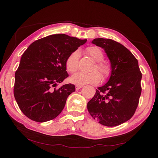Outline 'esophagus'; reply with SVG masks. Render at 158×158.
Masks as SVG:
<instances>
[{"instance_id": "34e87169", "label": "esophagus", "mask_w": 158, "mask_h": 158, "mask_svg": "<svg viewBox=\"0 0 158 158\" xmlns=\"http://www.w3.org/2000/svg\"><path fill=\"white\" fill-rule=\"evenodd\" d=\"M82 85H77L76 86H75V89L76 90H79V89H81V88H82Z\"/></svg>"}]
</instances>
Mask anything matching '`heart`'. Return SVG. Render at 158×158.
Listing matches in <instances>:
<instances>
[{"mask_svg":"<svg viewBox=\"0 0 158 158\" xmlns=\"http://www.w3.org/2000/svg\"><path fill=\"white\" fill-rule=\"evenodd\" d=\"M86 52L91 58L95 60L96 65L93 67V71L84 73H77L70 77V81L73 83L78 85L88 84V83H96L100 81L101 77L103 79H106L110 75L111 69L109 64L102 62L104 59L103 52L98 47L92 46L86 49ZM80 52L79 50H75L68 56L66 60V68L67 71L70 73H74L77 71L79 67V60ZM96 69H98L102 75Z\"/></svg>","mask_w":158,"mask_h":158,"instance_id":"obj_1","label":"heart"}]
</instances>
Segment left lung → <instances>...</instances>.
<instances>
[{
	"label": "left lung",
	"instance_id": "8db88e82",
	"mask_svg": "<svg viewBox=\"0 0 158 158\" xmlns=\"http://www.w3.org/2000/svg\"><path fill=\"white\" fill-rule=\"evenodd\" d=\"M92 43L105 50L111 73L108 82L98 88L88 102V110L102 125L119 126L134 115L139 105L142 74L138 60L126 47L113 40L98 38Z\"/></svg>",
	"mask_w": 158,
	"mask_h": 158
}]
</instances>
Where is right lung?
<instances>
[{
	"instance_id": "1",
	"label": "right lung",
	"mask_w": 158,
	"mask_h": 158,
	"mask_svg": "<svg viewBox=\"0 0 158 158\" xmlns=\"http://www.w3.org/2000/svg\"><path fill=\"white\" fill-rule=\"evenodd\" d=\"M86 41L64 34L52 35L33 42L23 53L15 74L13 94L29 119L45 122L62 112L75 87L70 83L56 87L69 77L66 58Z\"/></svg>"
}]
</instances>
